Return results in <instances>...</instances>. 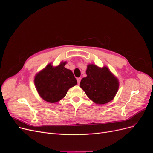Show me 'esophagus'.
Listing matches in <instances>:
<instances>
[{"mask_svg": "<svg viewBox=\"0 0 153 153\" xmlns=\"http://www.w3.org/2000/svg\"><path fill=\"white\" fill-rule=\"evenodd\" d=\"M80 81H81V78H77V82H78V85L80 84Z\"/></svg>", "mask_w": 153, "mask_h": 153, "instance_id": "1", "label": "esophagus"}]
</instances>
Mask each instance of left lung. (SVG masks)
Masks as SVG:
<instances>
[{
	"label": "left lung",
	"mask_w": 153,
	"mask_h": 153,
	"mask_svg": "<svg viewBox=\"0 0 153 153\" xmlns=\"http://www.w3.org/2000/svg\"><path fill=\"white\" fill-rule=\"evenodd\" d=\"M86 73L87 76L80 82V87L90 100L100 105L113 100L118 91L119 83L107 66L100 68L89 64Z\"/></svg>",
	"instance_id": "8db88e82"
}]
</instances>
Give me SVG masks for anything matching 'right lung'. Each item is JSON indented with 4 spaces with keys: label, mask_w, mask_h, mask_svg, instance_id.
Here are the masks:
<instances>
[{
    "label": "right lung",
    "mask_w": 153,
    "mask_h": 153,
    "mask_svg": "<svg viewBox=\"0 0 153 153\" xmlns=\"http://www.w3.org/2000/svg\"><path fill=\"white\" fill-rule=\"evenodd\" d=\"M66 62L57 66L48 64L34 77V84L39 96L50 103H55L62 99L68 90L77 84L73 72L66 69Z\"/></svg>",
    "instance_id": "add662e5"
}]
</instances>
